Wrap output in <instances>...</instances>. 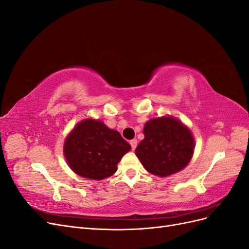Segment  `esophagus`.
Returning a JSON list of instances; mask_svg holds the SVG:
<instances>
[{
  "label": "esophagus",
  "instance_id": "34e87169",
  "mask_svg": "<svg viewBox=\"0 0 249 249\" xmlns=\"http://www.w3.org/2000/svg\"><path fill=\"white\" fill-rule=\"evenodd\" d=\"M130 144H131V146H132V149L134 150L135 148H136V146H137V140H136V139L131 140V141H130Z\"/></svg>",
  "mask_w": 249,
  "mask_h": 249
}]
</instances>
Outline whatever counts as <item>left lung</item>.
<instances>
[{"instance_id": "left-lung-1", "label": "left lung", "mask_w": 249, "mask_h": 249, "mask_svg": "<svg viewBox=\"0 0 249 249\" xmlns=\"http://www.w3.org/2000/svg\"><path fill=\"white\" fill-rule=\"evenodd\" d=\"M144 139L135 154L144 168L158 177H168L182 170L190 162L193 136L182 123L165 116L150 119L143 127Z\"/></svg>"}]
</instances>
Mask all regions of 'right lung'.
<instances>
[{"label": "right lung", "instance_id": "add662e5", "mask_svg": "<svg viewBox=\"0 0 249 249\" xmlns=\"http://www.w3.org/2000/svg\"><path fill=\"white\" fill-rule=\"evenodd\" d=\"M131 149L117 131L103 122L86 119L79 123L64 142V156L80 177L103 179L114 175L117 164Z\"/></svg>", "mask_w": 249, "mask_h": 249}]
</instances>
